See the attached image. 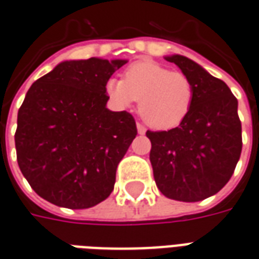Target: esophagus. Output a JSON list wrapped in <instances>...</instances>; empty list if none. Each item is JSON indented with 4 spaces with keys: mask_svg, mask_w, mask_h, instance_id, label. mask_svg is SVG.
<instances>
[{
    "mask_svg": "<svg viewBox=\"0 0 259 259\" xmlns=\"http://www.w3.org/2000/svg\"><path fill=\"white\" fill-rule=\"evenodd\" d=\"M137 132H139V135H144L147 132V129L141 123H137Z\"/></svg>",
    "mask_w": 259,
    "mask_h": 259,
    "instance_id": "obj_1",
    "label": "esophagus"
}]
</instances>
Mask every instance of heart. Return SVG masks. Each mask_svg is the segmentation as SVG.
<instances>
[{"mask_svg":"<svg viewBox=\"0 0 259 259\" xmlns=\"http://www.w3.org/2000/svg\"><path fill=\"white\" fill-rule=\"evenodd\" d=\"M105 91L111 101L120 108L140 101V116L157 130L179 126L194 100V87L185 73L172 72L154 61L132 64L124 70L123 80H108Z\"/></svg>","mask_w":259,"mask_h":259,"instance_id":"1","label":"heart"}]
</instances>
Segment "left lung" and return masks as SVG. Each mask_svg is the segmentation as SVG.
Wrapping results in <instances>:
<instances>
[{"mask_svg":"<svg viewBox=\"0 0 259 259\" xmlns=\"http://www.w3.org/2000/svg\"><path fill=\"white\" fill-rule=\"evenodd\" d=\"M191 80L194 100L183 122L146 135L157 187L172 200L195 202L228 183L241 154L237 98L228 84L183 55L165 57Z\"/></svg>","mask_w":259,"mask_h":259,"instance_id":"1","label":"left lung"}]
</instances>
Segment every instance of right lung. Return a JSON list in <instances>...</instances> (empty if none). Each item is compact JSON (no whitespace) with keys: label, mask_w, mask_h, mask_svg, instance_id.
Masks as SVG:
<instances>
[{"label":"right lung","mask_w":259,"mask_h":259,"mask_svg":"<svg viewBox=\"0 0 259 259\" xmlns=\"http://www.w3.org/2000/svg\"><path fill=\"white\" fill-rule=\"evenodd\" d=\"M126 62L65 61L27 91L18 112L16 158L48 202L84 209L112 193L118 163L137 135L129 112L107 108L105 84Z\"/></svg>","instance_id":"right-lung-1"}]
</instances>
